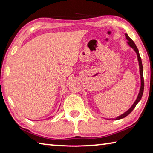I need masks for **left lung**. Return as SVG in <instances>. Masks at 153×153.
Listing matches in <instances>:
<instances>
[{"label":"left lung","mask_w":153,"mask_h":153,"mask_svg":"<svg viewBox=\"0 0 153 153\" xmlns=\"http://www.w3.org/2000/svg\"><path fill=\"white\" fill-rule=\"evenodd\" d=\"M126 36V39L128 40V41L127 42L129 45V46H130L131 48H132L134 51L136 52V53L137 54V57H138V63H139V69H140V81H141V86H140V91L138 93V97H137L136 99L135 100V102H134V104L131 105V107L129 108V109L126 111L125 113L121 114V115L118 116V117H116L115 119H107V120H120V119H123L124 117H126V116H128L129 113H130L131 111H133V109L134 108H135L136 106L137 105V104L139 102L140 100H141L142 97V94H143V92H144V77H143V67H142V60H141V57L140 56V54H139V51H138V48L136 47V46L135 45V43L134 42V41L131 39L129 37V36L126 33L125 34Z\"/></svg>","instance_id":"obj_1"}]
</instances>
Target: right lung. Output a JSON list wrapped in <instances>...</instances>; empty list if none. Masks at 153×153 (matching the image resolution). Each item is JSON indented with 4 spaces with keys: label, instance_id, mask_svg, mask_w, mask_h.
I'll use <instances>...</instances> for the list:
<instances>
[{
    "label": "right lung",
    "instance_id": "add662e5",
    "mask_svg": "<svg viewBox=\"0 0 153 153\" xmlns=\"http://www.w3.org/2000/svg\"><path fill=\"white\" fill-rule=\"evenodd\" d=\"M49 118H50V117H49Z\"/></svg>",
    "mask_w": 153,
    "mask_h": 153
}]
</instances>
